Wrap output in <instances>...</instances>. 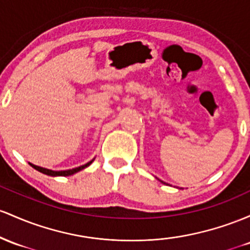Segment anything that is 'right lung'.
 <instances>
[{
  "instance_id": "right-lung-1",
  "label": "right lung",
  "mask_w": 250,
  "mask_h": 250,
  "mask_svg": "<svg viewBox=\"0 0 250 250\" xmlns=\"http://www.w3.org/2000/svg\"><path fill=\"white\" fill-rule=\"evenodd\" d=\"M92 162H93V161L88 162L87 164H85V165H81V167H75V169L64 170V171H53V170L44 169V167H36V165L32 164V163H29V164H30V167H33L35 170H38V171H40V172L44 173V175H48V176H71V175H73V173H75V172H78V171H80V170L85 169V167H87Z\"/></svg>"
}]
</instances>
